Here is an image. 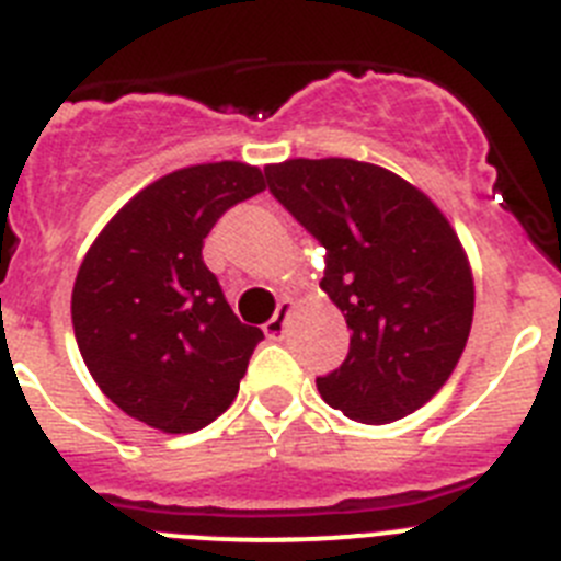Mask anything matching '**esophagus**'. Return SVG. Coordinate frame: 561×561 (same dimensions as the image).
<instances>
[{
	"label": "esophagus",
	"instance_id": "esophagus-1",
	"mask_svg": "<svg viewBox=\"0 0 561 561\" xmlns=\"http://www.w3.org/2000/svg\"><path fill=\"white\" fill-rule=\"evenodd\" d=\"M290 312H293V301H282V305L276 307L274 318H271L268 324H265V335L274 337V341H279L282 332H285V321H287V316H290Z\"/></svg>",
	"mask_w": 561,
	"mask_h": 561
}]
</instances>
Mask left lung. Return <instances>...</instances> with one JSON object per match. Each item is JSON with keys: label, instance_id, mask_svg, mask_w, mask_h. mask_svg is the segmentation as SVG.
I'll return each mask as SVG.
<instances>
[{"label": "left lung", "instance_id": "1", "mask_svg": "<svg viewBox=\"0 0 561 561\" xmlns=\"http://www.w3.org/2000/svg\"><path fill=\"white\" fill-rule=\"evenodd\" d=\"M274 198L327 249L321 287L343 312L350 355L318 393L386 425L425 405L467 346L476 282L450 220L397 173L355 159L265 168Z\"/></svg>", "mask_w": 561, "mask_h": 561}]
</instances>
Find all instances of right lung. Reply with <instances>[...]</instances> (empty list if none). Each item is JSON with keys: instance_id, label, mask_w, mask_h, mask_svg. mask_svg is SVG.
Listing matches in <instances>:
<instances>
[{"instance_id": "add662e5", "label": "right lung", "mask_w": 561, "mask_h": 561, "mask_svg": "<svg viewBox=\"0 0 561 561\" xmlns=\"http://www.w3.org/2000/svg\"><path fill=\"white\" fill-rule=\"evenodd\" d=\"M265 190L260 168L211 161L136 193L80 262L72 327L85 368L119 411L161 433H195L234 402L260 327L231 312L204 265L229 206Z\"/></svg>"}]
</instances>
